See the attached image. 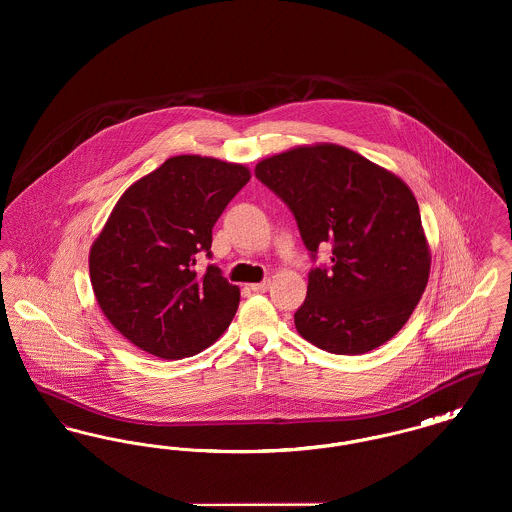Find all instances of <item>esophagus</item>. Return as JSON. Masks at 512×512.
Wrapping results in <instances>:
<instances>
[{
	"label": "esophagus",
	"mask_w": 512,
	"mask_h": 512,
	"mask_svg": "<svg viewBox=\"0 0 512 512\" xmlns=\"http://www.w3.org/2000/svg\"><path fill=\"white\" fill-rule=\"evenodd\" d=\"M249 288H251L253 292L265 293L267 292L268 288H270V282H268V280H265V282H259V284H251Z\"/></svg>",
	"instance_id": "esophagus-1"
}]
</instances>
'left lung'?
<instances>
[{"label":"left lung","instance_id":"8db88e82","mask_svg":"<svg viewBox=\"0 0 512 512\" xmlns=\"http://www.w3.org/2000/svg\"><path fill=\"white\" fill-rule=\"evenodd\" d=\"M255 176L292 209L313 257L332 245V267L309 272L293 317L299 336L336 355L391 340L413 315L432 263L411 188L336 144L292 147L259 161Z\"/></svg>","mask_w":512,"mask_h":512}]
</instances>
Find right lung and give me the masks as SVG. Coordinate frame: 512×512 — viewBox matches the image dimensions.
<instances>
[{
	"label": "right lung",
	"mask_w": 512,
	"mask_h": 512,
	"mask_svg": "<svg viewBox=\"0 0 512 512\" xmlns=\"http://www.w3.org/2000/svg\"><path fill=\"white\" fill-rule=\"evenodd\" d=\"M245 165L176 155L134 182L90 249L99 309L122 336L159 359L192 357L219 340L240 305V288L211 257L213 226L249 182Z\"/></svg>",
	"instance_id": "right-lung-1"
}]
</instances>
